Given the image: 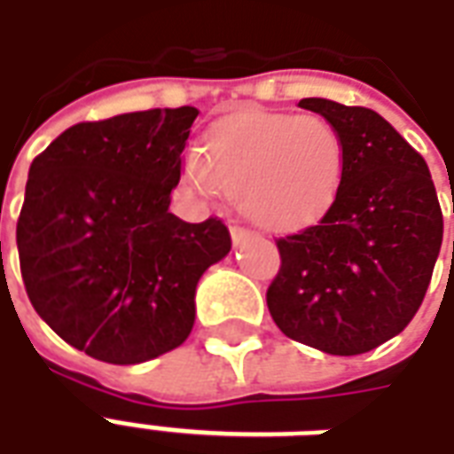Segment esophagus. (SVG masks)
<instances>
[{
	"label": "esophagus",
	"instance_id": "esophagus-1",
	"mask_svg": "<svg viewBox=\"0 0 454 454\" xmlns=\"http://www.w3.org/2000/svg\"><path fill=\"white\" fill-rule=\"evenodd\" d=\"M231 238H233V246H246L247 240L255 238V233L246 226H231Z\"/></svg>",
	"mask_w": 454,
	"mask_h": 454
}]
</instances>
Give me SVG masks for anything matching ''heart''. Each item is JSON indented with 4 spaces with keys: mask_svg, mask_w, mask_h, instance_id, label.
Returning <instances> with one entry per match:
<instances>
[{
    "mask_svg": "<svg viewBox=\"0 0 454 454\" xmlns=\"http://www.w3.org/2000/svg\"><path fill=\"white\" fill-rule=\"evenodd\" d=\"M189 184L243 199L246 214L272 231L314 223L333 207L345 177V143L331 121L299 114L231 116L184 160Z\"/></svg>",
    "mask_w": 454,
    "mask_h": 454,
    "instance_id": "b5f03b06",
    "label": "heart"
}]
</instances>
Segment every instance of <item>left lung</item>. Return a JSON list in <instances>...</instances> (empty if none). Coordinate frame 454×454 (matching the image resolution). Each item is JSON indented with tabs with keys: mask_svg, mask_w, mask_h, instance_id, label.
Returning <instances> with one entry per match:
<instances>
[{
	"mask_svg": "<svg viewBox=\"0 0 454 454\" xmlns=\"http://www.w3.org/2000/svg\"><path fill=\"white\" fill-rule=\"evenodd\" d=\"M299 106L340 133L345 177L316 226L277 240L282 265L267 309L292 340L362 355L419 311L442 243V211L426 160L389 121L316 97Z\"/></svg>",
	"mask_w": 454,
	"mask_h": 454,
	"instance_id": "left-lung-1",
	"label": "left lung"
}]
</instances>
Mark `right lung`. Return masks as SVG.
<instances>
[{
    "mask_svg": "<svg viewBox=\"0 0 454 454\" xmlns=\"http://www.w3.org/2000/svg\"><path fill=\"white\" fill-rule=\"evenodd\" d=\"M194 106L82 121L31 162L16 246L35 314L109 364L175 350L194 325L199 277L223 260L221 218L169 214Z\"/></svg>",
    "mask_w": 454,
    "mask_h": 454,
    "instance_id": "right-lung-1",
    "label": "right lung"
}]
</instances>
